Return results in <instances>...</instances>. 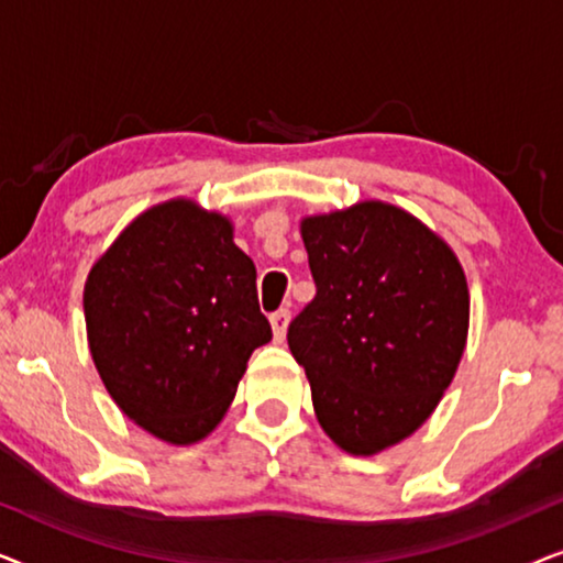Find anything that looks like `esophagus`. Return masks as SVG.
Instances as JSON below:
<instances>
[{"instance_id":"esophagus-1","label":"esophagus","mask_w":563,"mask_h":563,"mask_svg":"<svg viewBox=\"0 0 563 563\" xmlns=\"http://www.w3.org/2000/svg\"><path fill=\"white\" fill-rule=\"evenodd\" d=\"M272 330H274V341H284V335H287V325H289V310L287 307H282V310L272 312Z\"/></svg>"}]
</instances>
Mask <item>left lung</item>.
<instances>
[{
  "label": "left lung",
  "instance_id": "8db88e82",
  "mask_svg": "<svg viewBox=\"0 0 563 563\" xmlns=\"http://www.w3.org/2000/svg\"><path fill=\"white\" fill-rule=\"evenodd\" d=\"M314 297L289 322L320 426L372 456L430 418L464 356L466 276L453 251L399 207L361 202L302 220Z\"/></svg>",
  "mask_w": 563,
  "mask_h": 563
}]
</instances>
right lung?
I'll list each match as a JSON object with an SVG mask.
<instances>
[{
  "label": "right lung",
  "instance_id": "obj_1",
  "mask_svg": "<svg viewBox=\"0 0 563 563\" xmlns=\"http://www.w3.org/2000/svg\"><path fill=\"white\" fill-rule=\"evenodd\" d=\"M84 318L120 410L176 445L218 426L251 353L272 341L256 266L233 243V225L189 199L122 230L89 272Z\"/></svg>",
  "mask_w": 563,
  "mask_h": 563
}]
</instances>
